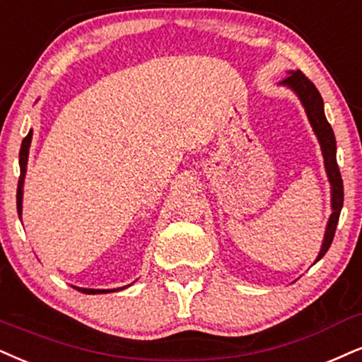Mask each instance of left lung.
I'll return each instance as SVG.
<instances>
[{
	"instance_id": "obj_1",
	"label": "left lung",
	"mask_w": 362,
	"mask_h": 362,
	"mask_svg": "<svg viewBox=\"0 0 362 362\" xmlns=\"http://www.w3.org/2000/svg\"><path fill=\"white\" fill-rule=\"evenodd\" d=\"M282 83L284 86H287L288 88H292V90L298 95V99L302 100V104H304L307 117L310 120V126L314 129L315 136H317V139L320 142V149H322V154H324L325 171H327L329 181H331L332 215L329 218L327 228H325L322 248H320L317 260H315L319 262L320 258L325 255V252H327L329 247H331L334 235H336L342 203H344V186H342L341 171H339L337 160H336V137H334L331 124H329L327 119H325L324 100L314 83H312L310 80L300 72V70L290 74Z\"/></svg>"
}]
</instances>
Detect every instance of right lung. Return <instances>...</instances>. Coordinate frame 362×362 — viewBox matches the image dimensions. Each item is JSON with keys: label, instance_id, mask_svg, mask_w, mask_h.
Here are the masks:
<instances>
[{"label": "right lung", "instance_id": "1", "mask_svg": "<svg viewBox=\"0 0 362 362\" xmlns=\"http://www.w3.org/2000/svg\"><path fill=\"white\" fill-rule=\"evenodd\" d=\"M31 134L33 132L30 131L28 136H26L23 142H21V149H20V180H18V189H16V209L20 218H21V202H23V182H25V173H26V163H28V151L31 144ZM77 290H80L82 293L110 292V290H95V288H77Z\"/></svg>", "mask_w": 362, "mask_h": 362}]
</instances>
